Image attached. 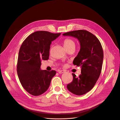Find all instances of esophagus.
<instances>
[{"label": "esophagus", "instance_id": "1", "mask_svg": "<svg viewBox=\"0 0 120 120\" xmlns=\"http://www.w3.org/2000/svg\"><path fill=\"white\" fill-rule=\"evenodd\" d=\"M58 72L59 74H62V73H64V71H63V70H58Z\"/></svg>", "mask_w": 120, "mask_h": 120}]
</instances>
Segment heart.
Segmentation results:
<instances>
[{
  "instance_id": "b5f03b06",
  "label": "heart",
  "mask_w": 120,
  "mask_h": 120,
  "mask_svg": "<svg viewBox=\"0 0 120 120\" xmlns=\"http://www.w3.org/2000/svg\"><path fill=\"white\" fill-rule=\"evenodd\" d=\"M64 46L65 48L72 46H75V43L73 40L70 39H67L64 41Z\"/></svg>"
}]
</instances>
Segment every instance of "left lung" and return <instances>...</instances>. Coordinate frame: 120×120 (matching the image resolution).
<instances>
[{
  "instance_id": "obj_1",
  "label": "left lung",
  "mask_w": 120,
  "mask_h": 120,
  "mask_svg": "<svg viewBox=\"0 0 120 120\" xmlns=\"http://www.w3.org/2000/svg\"><path fill=\"white\" fill-rule=\"evenodd\" d=\"M63 35L75 37L80 42V51L73 64L81 67V74L79 77L72 74L73 81L67 88L75 95H84L93 88L100 75L103 60L101 45L94 35L86 30L71 31Z\"/></svg>"
}]
</instances>
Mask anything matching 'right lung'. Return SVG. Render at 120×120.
Here are the masks:
<instances>
[{
	"mask_svg": "<svg viewBox=\"0 0 120 120\" xmlns=\"http://www.w3.org/2000/svg\"><path fill=\"white\" fill-rule=\"evenodd\" d=\"M59 34L37 31L30 35L23 42L19 52L17 73L23 88L30 94L39 96L49 88L55 70L40 68L41 60L49 59L50 45Z\"/></svg>",
	"mask_w": 120,
	"mask_h": 120,
	"instance_id": "add662e5",
	"label": "right lung"
}]
</instances>
